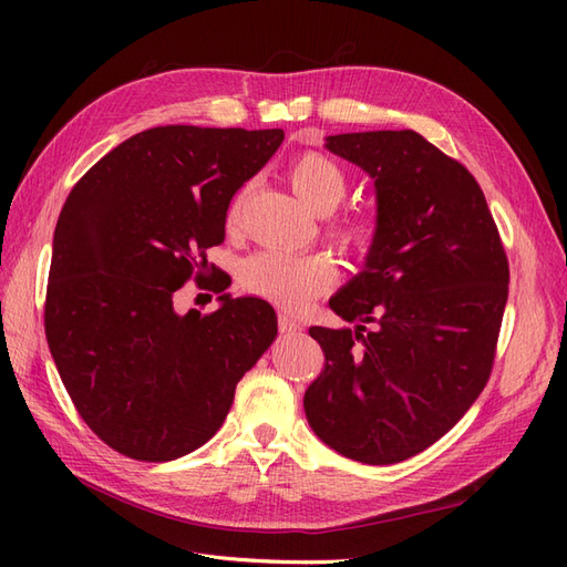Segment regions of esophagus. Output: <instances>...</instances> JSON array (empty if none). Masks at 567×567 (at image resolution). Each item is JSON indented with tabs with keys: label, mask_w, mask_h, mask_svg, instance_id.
Instances as JSON below:
<instances>
[{
	"label": "esophagus",
	"mask_w": 567,
	"mask_h": 567,
	"mask_svg": "<svg viewBox=\"0 0 567 567\" xmlns=\"http://www.w3.org/2000/svg\"><path fill=\"white\" fill-rule=\"evenodd\" d=\"M279 331L286 333V336H296V333L302 331V326H300V321H296L290 315L281 312L279 315Z\"/></svg>",
	"instance_id": "esophagus-1"
}]
</instances>
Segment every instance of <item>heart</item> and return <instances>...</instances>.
Listing matches in <instances>:
<instances>
[{"label": "heart", "mask_w": 567, "mask_h": 567, "mask_svg": "<svg viewBox=\"0 0 567 567\" xmlns=\"http://www.w3.org/2000/svg\"><path fill=\"white\" fill-rule=\"evenodd\" d=\"M288 182L307 208L329 215L348 194V177L333 158L323 153H302L288 167ZM246 188L238 192L229 205L227 227L241 221ZM329 234L342 248H364L371 241V221L340 215L329 221ZM338 279L336 265L321 252H290L281 248H265L250 255L241 267V286L252 296L277 302L284 310L302 307L326 293Z\"/></svg>", "instance_id": "b5f03b06"}]
</instances>
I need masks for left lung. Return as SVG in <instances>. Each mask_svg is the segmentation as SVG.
Masks as SVG:
<instances>
[{"mask_svg":"<svg viewBox=\"0 0 567 567\" xmlns=\"http://www.w3.org/2000/svg\"><path fill=\"white\" fill-rule=\"evenodd\" d=\"M326 148L373 179L379 215L364 269L329 302L357 329H310L326 362L305 414L338 454L388 466L450 433L487 385L508 257L475 177L419 132Z\"/></svg>","mask_w":567,"mask_h":567,"instance_id":"1","label":"left lung"}]
</instances>
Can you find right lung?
<instances>
[{"label": "right lung", "instance_id": "add662e5", "mask_svg": "<svg viewBox=\"0 0 567 567\" xmlns=\"http://www.w3.org/2000/svg\"><path fill=\"white\" fill-rule=\"evenodd\" d=\"M281 142V130L153 127L106 153L68 194L44 331L78 414L111 450L136 461L198 450L277 338V315L260 298L219 296L210 315H177L173 296L208 277L205 250L225 241L234 194ZM229 284L215 277L203 288L221 293Z\"/></svg>", "mask_w": 567, "mask_h": 567}]
</instances>
